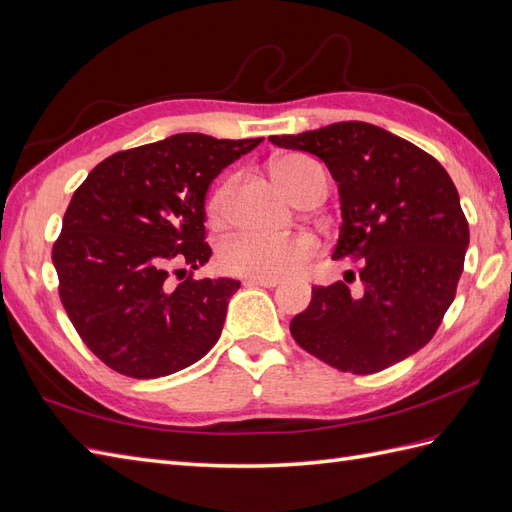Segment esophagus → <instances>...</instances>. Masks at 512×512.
<instances>
[{
    "label": "esophagus",
    "mask_w": 512,
    "mask_h": 512,
    "mask_svg": "<svg viewBox=\"0 0 512 512\" xmlns=\"http://www.w3.org/2000/svg\"><path fill=\"white\" fill-rule=\"evenodd\" d=\"M279 283H281L279 279H268V277H251L244 281V285H259V287H277Z\"/></svg>",
    "instance_id": "34e87169"
}]
</instances>
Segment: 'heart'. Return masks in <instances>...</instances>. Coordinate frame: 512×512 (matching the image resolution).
I'll use <instances>...</instances> for the list:
<instances>
[{
    "instance_id": "obj_1",
    "label": "heart",
    "mask_w": 512,
    "mask_h": 512,
    "mask_svg": "<svg viewBox=\"0 0 512 512\" xmlns=\"http://www.w3.org/2000/svg\"><path fill=\"white\" fill-rule=\"evenodd\" d=\"M313 166L318 164L305 155H283L272 162V175L287 192L296 196L300 183ZM229 190L231 181H225L209 196L207 216L212 222L225 220ZM316 253L318 242L309 233L270 238V235L242 231L222 242L218 259L222 268L231 274H240V277L281 279L296 274Z\"/></svg>"
}]
</instances>
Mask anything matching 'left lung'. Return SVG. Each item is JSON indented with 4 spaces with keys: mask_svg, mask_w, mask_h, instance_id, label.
<instances>
[{
    "mask_svg": "<svg viewBox=\"0 0 512 512\" xmlns=\"http://www.w3.org/2000/svg\"><path fill=\"white\" fill-rule=\"evenodd\" d=\"M270 140L329 166L344 218L333 259L361 261L359 294L344 281L313 287L309 307L290 324L296 344L352 374L381 372L424 348L456 296L469 244L445 168L413 142L361 121Z\"/></svg>",
    "mask_w": 512,
    "mask_h": 512,
    "instance_id": "left-lung-1",
    "label": "left lung"
}]
</instances>
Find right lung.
Returning a JSON list of instances; mask_svg holds the SVG:
<instances>
[{
    "mask_svg": "<svg viewBox=\"0 0 512 512\" xmlns=\"http://www.w3.org/2000/svg\"><path fill=\"white\" fill-rule=\"evenodd\" d=\"M261 140L177 134L106 157L73 192L51 248L58 294L82 342L114 372L168 376L218 342L240 281L194 279L212 255L205 194Z\"/></svg>",
    "mask_w": 512,
    "mask_h": 512,
    "instance_id": "1",
    "label": "right lung"
}]
</instances>
